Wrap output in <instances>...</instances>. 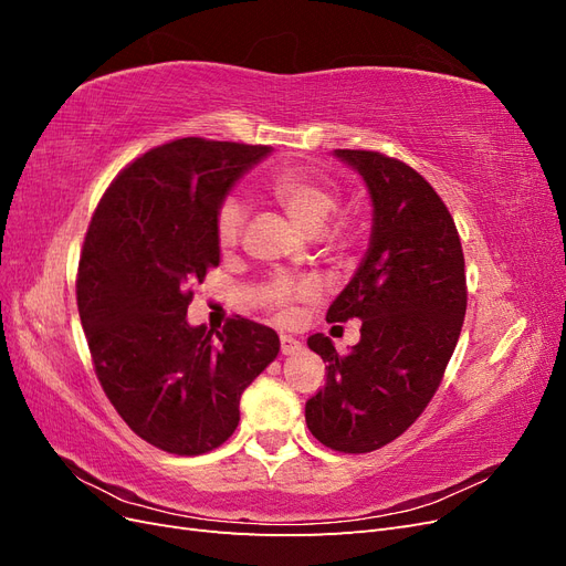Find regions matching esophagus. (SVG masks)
I'll return each instance as SVG.
<instances>
[{
    "label": "esophagus",
    "mask_w": 566,
    "mask_h": 566,
    "mask_svg": "<svg viewBox=\"0 0 566 566\" xmlns=\"http://www.w3.org/2000/svg\"><path fill=\"white\" fill-rule=\"evenodd\" d=\"M302 349V342L300 339H295L293 335H281V352L285 354V356H293V354H297Z\"/></svg>",
    "instance_id": "34e87169"
}]
</instances>
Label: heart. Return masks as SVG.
Returning a JSON list of instances; mask_svg holds the SVG:
<instances>
[{
	"label": "heart",
	"instance_id": "b5f03b06",
	"mask_svg": "<svg viewBox=\"0 0 566 566\" xmlns=\"http://www.w3.org/2000/svg\"><path fill=\"white\" fill-rule=\"evenodd\" d=\"M266 196L295 221L306 233H318L328 224V219L337 210L339 193L337 186L306 169H283L266 184ZM245 205L238 198H227L219 205L214 217V235L221 250H233L241 241L245 227ZM328 235L339 238V229L328 231ZM318 285L310 279L293 281L287 276H276L266 287V302L276 306L281 318H293V304L302 300H314Z\"/></svg>",
	"mask_w": 566,
	"mask_h": 566
}]
</instances>
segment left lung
I'll use <instances>...</instances> for the list:
<instances>
[{"mask_svg":"<svg viewBox=\"0 0 566 566\" xmlns=\"http://www.w3.org/2000/svg\"><path fill=\"white\" fill-rule=\"evenodd\" d=\"M333 156L366 181L373 227L325 318H358L361 339L347 356L323 333L306 339L328 375L304 416L328 449L368 453L403 434L434 397L465 318V260L447 205L413 167L375 150Z\"/></svg>","mask_w":566,"mask_h":566,"instance_id":"obj_1","label":"left lung"}]
</instances>
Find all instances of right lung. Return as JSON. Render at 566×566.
<instances>
[{"label":"right lung","instance_id":"right-lung-1","mask_svg":"<svg viewBox=\"0 0 566 566\" xmlns=\"http://www.w3.org/2000/svg\"><path fill=\"white\" fill-rule=\"evenodd\" d=\"M269 146L188 139L153 148L117 175L84 238L77 310L98 382L153 447L200 455L241 420L245 387L281 352L276 331L235 316L212 331L186 318L219 264L214 217Z\"/></svg>","mask_w":566,"mask_h":566}]
</instances>
